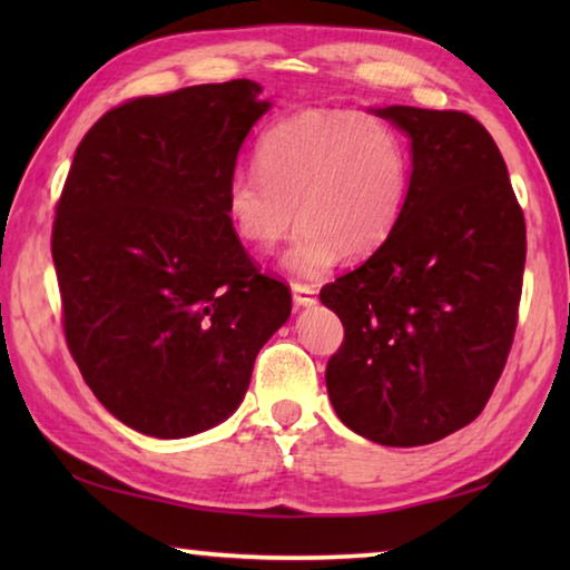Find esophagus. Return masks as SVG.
<instances>
[{"instance_id": "esophagus-1", "label": "esophagus", "mask_w": 570, "mask_h": 570, "mask_svg": "<svg viewBox=\"0 0 570 570\" xmlns=\"http://www.w3.org/2000/svg\"><path fill=\"white\" fill-rule=\"evenodd\" d=\"M292 294H294V304L296 306H314L316 304V292H314L312 286L294 284L292 286Z\"/></svg>"}]
</instances>
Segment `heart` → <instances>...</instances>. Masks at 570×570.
Returning <instances> with one entry per match:
<instances>
[{"mask_svg": "<svg viewBox=\"0 0 570 570\" xmlns=\"http://www.w3.org/2000/svg\"><path fill=\"white\" fill-rule=\"evenodd\" d=\"M256 166L228 180V224L246 246L272 250L302 218L284 254V268L294 276H324L342 254L372 256L407 206V146L372 115L296 112L264 132Z\"/></svg>", "mask_w": 570, "mask_h": 570, "instance_id": "1", "label": "heart"}]
</instances>
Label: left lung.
I'll return each instance as SVG.
<instances>
[{"label": "left lung", "instance_id": "obj_1", "mask_svg": "<svg viewBox=\"0 0 570 570\" xmlns=\"http://www.w3.org/2000/svg\"><path fill=\"white\" fill-rule=\"evenodd\" d=\"M410 138V196L387 244L322 288L344 324L326 390L346 428L430 445L478 417L518 324L525 220L505 160L458 110L374 108Z\"/></svg>", "mask_w": 570, "mask_h": 570}]
</instances>
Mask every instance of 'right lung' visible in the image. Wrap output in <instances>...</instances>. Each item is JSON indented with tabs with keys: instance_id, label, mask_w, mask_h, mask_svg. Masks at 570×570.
<instances>
[{
	"instance_id": "obj_1",
	"label": "right lung",
	"mask_w": 570,
	"mask_h": 570,
	"mask_svg": "<svg viewBox=\"0 0 570 570\" xmlns=\"http://www.w3.org/2000/svg\"><path fill=\"white\" fill-rule=\"evenodd\" d=\"M262 85H196L118 105L75 150L52 228L65 340L128 428L190 438L238 410L256 354L292 314L226 216Z\"/></svg>"
}]
</instances>
